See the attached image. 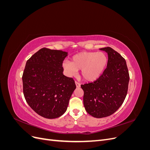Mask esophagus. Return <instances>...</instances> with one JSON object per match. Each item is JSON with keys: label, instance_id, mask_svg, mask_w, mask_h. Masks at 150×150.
Instances as JSON below:
<instances>
[{"label": "esophagus", "instance_id": "esophagus-1", "mask_svg": "<svg viewBox=\"0 0 150 150\" xmlns=\"http://www.w3.org/2000/svg\"><path fill=\"white\" fill-rule=\"evenodd\" d=\"M75 84H76V87H77V88H79V87H80L81 84H80L79 83H78V82H77V81H76V82H75Z\"/></svg>", "mask_w": 150, "mask_h": 150}]
</instances>
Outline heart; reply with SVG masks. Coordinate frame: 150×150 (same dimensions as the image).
<instances>
[{
    "label": "heart",
    "instance_id": "heart-1",
    "mask_svg": "<svg viewBox=\"0 0 150 150\" xmlns=\"http://www.w3.org/2000/svg\"><path fill=\"white\" fill-rule=\"evenodd\" d=\"M108 63V57L103 52H81L75 54L71 61H64L62 68L68 76L81 70V76L87 81H94L103 73Z\"/></svg>",
    "mask_w": 150,
    "mask_h": 150
}]
</instances>
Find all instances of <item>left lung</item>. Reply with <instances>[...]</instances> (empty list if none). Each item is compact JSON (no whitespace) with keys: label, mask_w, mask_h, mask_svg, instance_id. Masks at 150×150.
Returning <instances> with one entry per match:
<instances>
[{"label":"left lung","mask_w":150,"mask_h":150,"mask_svg":"<svg viewBox=\"0 0 150 150\" xmlns=\"http://www.w3.org/2000/svg\"><path fill=\"white\" fill-rule=\"evenodd\" d=\"M99 49L108 54L106 68L96 81L81 86L85 110L97 118L110 116L118 110L126 96L129 81L125 59L111 47Z\"/></svg>","instance_id":"obj_1"}]
</instances>
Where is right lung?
<instances>
[{
    "mask_svg": "<svg viewBox=\"0 0 150 150\" xmlns=\"http://www.w3.org/2000/svg\"><path fill=\"white\" fill-rule=\"evenodd\" d=\"M67 52L42 48L27 61L22 75L26 102L45 118L54 119L66 112L76 86L63 74L62 62Z\"/></svg>",
    "mask_w": 150,
    "mask_h": 150,
    "instance_id": "right-lung-1",
    "label": "right lung"
}]
</instances>
